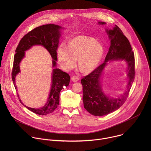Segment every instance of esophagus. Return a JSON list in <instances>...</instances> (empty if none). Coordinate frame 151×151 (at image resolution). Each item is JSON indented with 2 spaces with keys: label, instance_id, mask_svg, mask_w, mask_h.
<instances>
[{
  "label": "esophagus",
  "instance_id": "34e87169",
  "mask_svg": "<svg viewBox=\"0 0 151 151\" xmlns=\"http://www.w3.org/2000/svg\"><path fill=\"white\" fill-rule=\"evenodd\" d=\"M71 80L73 81V82H77L79 80V78L78 77V76H72V78H71Z\"/></svg>",
  "mask_w": 151,
  "mask_h": 151
}]
</instances>
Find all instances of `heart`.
Here are the masks:
<instances>
[{"label": "heart", "instance_id": "obj_1", "mask_svg": "<svg viewBox=\"0 0 151 151\" xmlns=\"http://www.w3.org/2000/svg\"><path fill=\"white\" fill-rule=\"evenodd\" d=\"M104 54L103 45L95 39L88 36H78L73 39L67 47L61 45L57 50V57L62 68L69 70L78 65L79 70L88 73L99 65Z\"/></svg>", "mask_w": 151, "mask_h": 151}]
</instances>
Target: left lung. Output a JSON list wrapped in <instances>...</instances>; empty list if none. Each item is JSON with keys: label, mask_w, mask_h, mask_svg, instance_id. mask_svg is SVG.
<instances>
[{"label": "left lung", "mask_w": 151, "mask_h": 151, "mask_svg": "<svg viewBox=\"0 0 151 151\" xmlns=\"http://www.w3.org/2000/svg\"><path fill=\"white\" fill-rule=\"evenodd\" d=\"M98 23L106 24L104 22ZM106 32L111 40V46L104 63L81 79L84 108L94 116L106 115L118 109L125 101L135 76L134 55L130 42L117 26L113 29H106ZM122 60L127 64V90L121 98H111L102 90L101 75L107 62Z\"/></svg>", "instance_id": "obj_1"}]
</instances>
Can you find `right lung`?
<instances>
[{
    "label": "right lung",
    "instance_id": "obj_1",
    "mask_svg": "<svg viewBox=\"0 0 151 151\" xmlns=\"http://www.w3.org/2000/svg\"><path fill=\"white\" fill-rule=\"evenodd\" d=\"M62 27L56 24H46L37 27L27 34L24 35L19 41L15 50L14 58V64L12 72V79L14 87L17 90L15 85V76L20 72L19 63L25 56V51L30 49L34 45H41L45 48L50 52L52 60V67L57 66L56 61L57 50L58 48L59 39L61 36ZM52 85L50 93L47 103L40 108H31L23 104L21 101L18 94V97L21 103L24 105L30 111L40 115H45L52 113L59 104L60 93L63 87H68L70 82V76L67 73L63 72L59 69L52 70Z\"/></svg>",
    "mask_w": 151,
    "mask_h": 151
}]
</instances>
